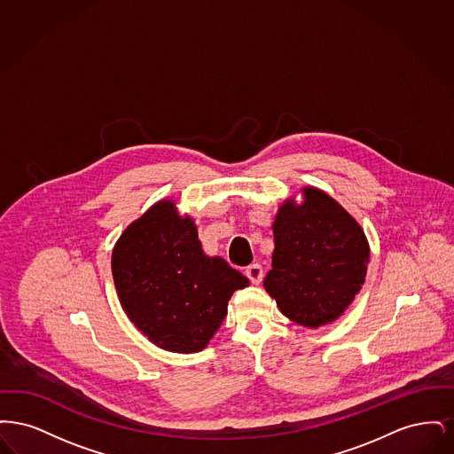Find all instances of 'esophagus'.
I'll return each instance as SVG.
<instances>
[{
    "label": "esophagus",
    "instance_id": "obj_1",
    "mask_svg": "<svg viewBox=\"0 0 454 454\" xmlns=\"http://www.w3.org/2000/svg\"><path fill=\"white\" fill-rule=\"evenodd\" d=\"M245 274H247V278L250 279L252 284H260L262 279H263V269H262V265H260V263H252V265H248V267L245 269Z\"/></svg>",
    "mask_w": 454,
    "mask_h": 454
}]
</instances>
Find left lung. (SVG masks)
<instances>
[{"label":"left lung","instance_id":"8db88e82","mask_svg":"<svg viewBox=\"0 0 454 454\" xmlns=\"http://www.w3.org/2000/svg\"><path fill=\"white\" fill-rule=\"evenodd\" d=\"M286 200L272 224V269L263 279L284 317L318 328L337 320L361 291L369 243L359 223L324 191L302 189Z\"/></svg>","mask_w":454,"mask_h":454}]
</instances>
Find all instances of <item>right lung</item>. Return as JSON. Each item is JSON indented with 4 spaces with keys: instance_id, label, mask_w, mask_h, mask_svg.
<instances>
[{
    "instance_id": "right-lung-1",
    "label": "right lung",
    "mask_w": 454,
    "mask_h": 454,
    "mask_svg": "<svg viewBox=\"0 0 454 454\" xmlns=\"http://www.w3.org/2000/svg\"><path fill=\"white\" fill-rule=\"evenodd\" d=\"M112 276L130 322L153 344L180 354L207 346L233 293L248 286L226 260L204 254L192 217L167 199L117 239Z\"/></svg>"
}]
</instances>
